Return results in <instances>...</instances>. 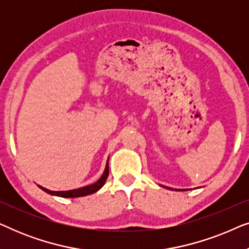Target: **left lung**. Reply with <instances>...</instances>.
<instances>
[{
	"instance_id": "1",
	"label": "left lung",
	"mask_w": 249,
	"mask_h": 249,
	"mask_svg": "<svg viewBox=\"0 0 249 249\" xmlns=\"http://www.w3.org/2000/svg\"><path fill=\"white\" fill-rule=\"evenodd\" d=\"M166 188H168V187H166ZM168 189H171V190H173L172 188H168ZM175 190H178V189H175ZM186 190H188V189H186ZM180 192H181V190H180ZM182 192H183V189H182Z\"/></svg>"
}]
</instances>
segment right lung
<instances>
[{"label":"right lung","instance_id":"1","mask_svg":"<svg viewBox=\"0 0 249 249\" xmlns=\"http://www.w3.org/2000/svg\"><path fill=\"white\" fill-rule=\"evenodd\" d=\"M107 176H108V160L107 162V165H105V170H104L103 175H102L101 178L98 179L96 182L91 183V185L81 187V188H78V189H72V190H61V192H53V190L44 188V187L39 186V185H38V187L42 190H44L45 193L50 194V195L64 197V198H74V197H83V196H87V195H90V194L96 193L97 190H100L102 187L104 186V183L107 179Z\"/></svg>","mask_w":249,"mask_h":249}]
</instances>
